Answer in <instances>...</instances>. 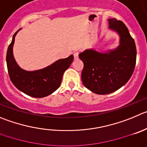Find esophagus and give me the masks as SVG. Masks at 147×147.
I'll return each instance as SVG.
<instances>
[{"label": "esophagus", "mask_w": 147, "mask_h": 147, "mask_svg": "<svg viewBox=\"0 0 147 147\" xmlns=\"http://www.w3.org/2000/svg\"><path fill=\"white\" fill-rule=\"evenodd\" d=\"M79 53H80L79 51H76L74 53V59H78V57H79Z\"/></svg>", "instance_id": "1"}]
</instances>
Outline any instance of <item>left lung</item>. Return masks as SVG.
Segmentation results:
<instances>
[{
	"instance_id": "8db88e82",
	"label": "left lung",
	"mask_w": 147,
	"mask_h": 147,
	"mask_svg": "<svg viewBox=\"0 0 147 147\" xmlns=\"http://www.w3.org/2000/svg\"><path fill=\"white\" fill-rule=\"evenodd\" d=\"M109 28L118 32L120 45L115 51L101 53L93 49L79 54L83 62L82 82L85 87L97 94H108L127 83L135 69L136 48L125 24L109 19Z\"/></svg>"
}]
</instances>
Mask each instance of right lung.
I'll return each instance as SVG.
<instances>
[{
    "instance_id": "obj_1",
    "label": "right lung",
    "mask_w": 147,
    "mask_h": 147,
    "mask_svg": "<svg viewBox=\"0 0 147 147\" xmlns=\"http://www.w3.org/2000/svg\"><path fill=\"white\" fill-rule=\"evenodd\" d=\"M17 32L13 35L6 53L9 78L15 87L27 95L35 98L47 96L59 88L64 71L73 61V55L58 60L44 69L32 72L24 70L18 66L13 56V46Z\"/></svg>"
}]
</instances>
